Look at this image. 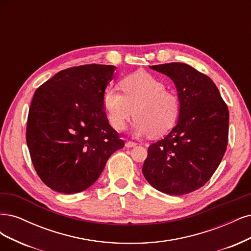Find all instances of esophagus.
Returning <instances> with one entry per match:
<instances>
[{
  "label": "esophagus",
  "instance_id": "1",
  "mask_svg": "<svg viewBox=\"0 0 251 251\" xmlns=\"http://www.w3.org/2000/svg\"><path fill=\"white\" fill-rule=\"evenodd\" d=\"M136 143H134V142H131V141H128V142H126V144H125V146L127 147V148H132V147H135L136 146Z\"/></svg>",
  "mask_w": 251,
  "mask_h": 251
}]
</instances>
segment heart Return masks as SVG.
I'll list each match as a JSON object with an SVG mask.
<instances>
[{
  "instance_id": "obj_1",
  "label": "heart",
  "mask_w": 251,
  "mask_h": 251,
  "mask_svg": "<svg viewBox=\"0 0 251 251\" xmlns=\"http://www.w3.org/2000/svg\"><path fill=\"white\" fill-rule=\"evenodd\" d=\"M120 88L123 94L107 88L102 96L107 120L116 130H123L133 115L135 135L161 136L174 128L180 102L176 94L166 90L164 82L141 71L121 80Z\"/></svg>"
}]
</instances>
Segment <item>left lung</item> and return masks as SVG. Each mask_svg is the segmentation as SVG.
<instances>
[{"mask_svg":"<svg viewBox=\"0 0 251 251\" xmlns=\"http://www.w3.org/2000/svg\"><path fill=\"white\" fill-rule=\"evenodd\" d=\"M150 69L174 82L180 115L171 132L150 145L142 171L159 192L184 195L205 184L220 165L228 141V108L213 80L189 64Z\"/></svg>","mask_w":251,"mask_h":251,"instance_id":"1","label":"left lung"}]
</instances>
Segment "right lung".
Returning a JSON list of instances; mask_svg holds the SVG:
<instances>
[{"label":"right lung","instance_id":"1","mask_svg":"<svg viewBox=\"0 0 251 251\" xmlns=\"http://www.w3.org/2000/svg\"><path fill=\"white\" fill-rule=\"evenodd\" d=\"M116 67L85 64L58 72L34 93L26 139L43 182L79 193L99 178L112 153L124 147L102 104Z\"/></svg>","mask_w":251,"mask_h":251}]
</instances>
